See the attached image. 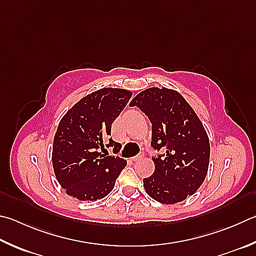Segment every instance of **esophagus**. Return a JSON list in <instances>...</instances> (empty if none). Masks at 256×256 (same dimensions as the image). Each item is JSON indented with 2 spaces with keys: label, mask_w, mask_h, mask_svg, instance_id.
<instances>
[{
  "label": "esophagus",
  "mask_w": 256,
  "mask_h": 256,
  "mask_svg": "<svg viewBox=\"0 0 256 256\" xmlns=\"http://www.w3.org/2000/svg\"><path fill=\"white\" fill-rule=\"evenodd\" d=\"M143 156H144V153H143V152H141V153H138V156H133V158H132V160H133V161H138L140 159H142Z\"/></svg>",
  "instance_id": "esophagus-1"
}]
</instances>
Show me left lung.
<instances>
[{
	"label": "left lung",
	"mask_w": 256,
	"mask_h": 256,
	"mask_svg": "<svg viewBox=\"0 0 256 256\" xmlns=\"http://www.w3.org/2000/svg\"><path fill=\"white\" fill-rule=\"evenodd\" d=\"M152 124L151 146L166 152L153 156L154 172L143 179L148 196L171 205L197 192L206 178L210 146L202 123L178 92L152 87L130 103Z\"/></svg>",
	"instance_id": "8db88e82"
}]
</instances>
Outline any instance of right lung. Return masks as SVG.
Returning a JSON list of instances; mask_svg holds the SVG:
<instances>
[{
	"label": "right lung",
	"mask_w": 256,
	"mask_h": 256,
	"mask_svg": "<svg viewBox=\"0 0 256 256\" xmlns=\"http://www.w3.org/2000/svg\"><path fill=\"white\" fill-rule=\"evenodd\" d=\"M132 92L120 88H102L82 98L64 114L54 138L52 166L60 186L80 200H97L112 192L126 160L104 156L100 151L120 143L110 128L126 106Z\"/></svg>",
	"instance_id": "obj_1"
}]
</instances>
